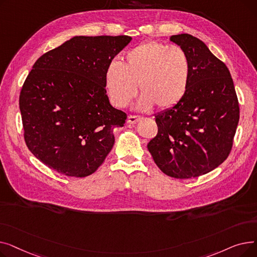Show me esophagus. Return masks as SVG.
Masks as SVG:
<instances>
[{"instance_id":"esophagus-1","label":"esophagus","mask_w":257,"mask_h":257,"mask_svg":"<svg viewBox=\"0 0 257 257\" xmlns=\"http://www.w3.org/2000/svg\"><path fill=\"white\" fill-rule=\"evenodd\" d=\"M141 116H136V115H129L127 117V123L128 124H136L138 121L141 119Z\"/></svg>"}]
</instances>
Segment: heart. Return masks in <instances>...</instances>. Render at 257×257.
I'll list each match as a JSON object with an SVG mask.
<instances>
[{"label":"heart","instance_id":"1","mask_svg":"<svg viewBox=\"0 0 257 257\" xmlns=\"http://www.w3.org/2000/svg\"><path fill=\"white\" fill-rule=\"evenodd\" d=\"M192 65L186 52L176 46L149 40L129 50L121 64L112 61L105 71V87L111 103L126 107L138 93L141 110L170 109L179 104L191 82Z\"/></svg>","mask_w":257,"mask_h":257}]
</instances>
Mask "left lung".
Instances as JSON below:
<instances>
[{
  "mask_svg": "<svg viewBox=\"0 0 257 257\" xmlns=\"http://www.w3.org/2000/svg\"><path fill=\"white\" fill-rule=\"evenodd\" d=\"M192 65L182 101L155 115L157 136L148 144L155 164L170 177H199L218 168L231 151L239 107L228 67L191 34L172 35Z\"/></svg>",
  "mask_w": 257,
  "mask_h": 257,
  "instance_id": "8db88e82",
  "label": "left lung"
}]
</instances>
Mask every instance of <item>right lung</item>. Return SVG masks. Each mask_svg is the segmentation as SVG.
<instances>
[{"instance_id": "1", "label": "right lung", "mask_w": 257, "mask_h": 257, "mask_svg": "<svg viewBox=\"0 0 257 257\" xmlns=\"http://www.w3.org/2000/svg\"><path fill=\"white\" fill-rule=\"evenodd\" d=\"M131 37L74 36L34 63L20 94L24 138L50 169L86 177L103 164L127 115L111 106L105 71Z\"/></svg>"}]
</instances>
